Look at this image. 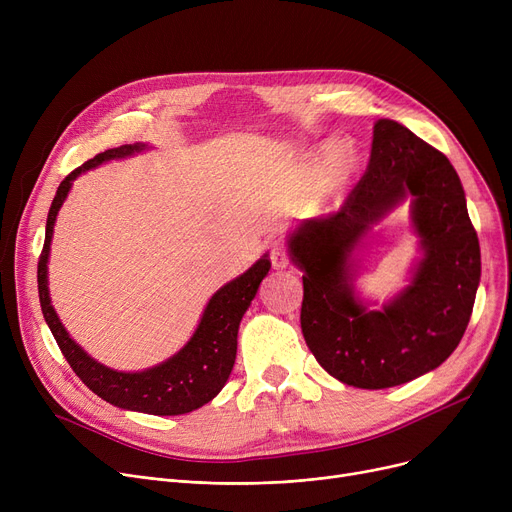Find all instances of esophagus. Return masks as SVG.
I'll use <instances>...</instances> for the list:
<instances>
[{
  "label": "esophagus",
  "mask_w": 512,
  "mask_h": 512,
  "mask_svg": "<svg viewBox=\"0 0 512 512\" xmlns=\"http://www.w3.org/2000/svg\"><path fill=\"white\" fill-rule=\"evenodd\" d=\"M270 259L276 270H282V267L288 265V253H286V245L284 240H274L270 245Z\"/></svg>",
  "instance_id": "1"
}]
</instances>
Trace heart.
Instances as JSON below:
<instances>
[{"label":"heart","instance_id":"obj_1","mask_svg":"<svg viewBox=\"0 0 512 512\" xmlns=\"http://www.w3.org/2000/svg\"><path fill=\"white\" fill-rule=\"evenodd\" d=\"M351 172H353V159H342L330 174V184L334 188H342L348 182V178H351Z\"/></svg>","mask_w":512,"mask_h":512}]
</instances>
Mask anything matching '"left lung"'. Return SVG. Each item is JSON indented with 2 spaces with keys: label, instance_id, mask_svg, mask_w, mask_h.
Returning a JSON list of instances; mask_svg holds the SVG:
<instances>
[{
  "label": "left lung",
  "instance_id": "obj_1",
  "mask_svg": "<svg viewBox=\"0 0 512 512\" xmlns=\"http://www.w3.org/2000/svg\"><path fill=\"white\" fill-rule=\"evenodd\" d=\"M409 194L424 257L412 284L371 312L350 288L352 251ZM288 249L305 272V342L342 384L365 390L407 384L442 365L459 346L481 276L479 240L459 174L444 153L407 126L388 118L375 122L363 178L340 211L294 230Z\"/></svg>",
  "mask_w": 512,
  "mask_h": 512
}]
</instances>
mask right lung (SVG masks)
Listing matches in <instances>:
<instances>
[{
  "label": "right lung",
  "mask_w": 512,
  "mask_h": 512,
  "mask_svg": "<svg viewBox=\"0 0 512 512\" xmlns=\"http://www.w3.org/2000/svg\"><path fill=\"white\" fill-rule=\"evenodd\" d=\"M143 149H147V145L143 143L107 149L85 161L83 166L76 168L62 180L49 207L45 245L37 267L39 301L43 317L53 338H56L62 355L70 363L72 371L83 380V384L99 398L128 411L149 415H184L207 405L228 382L236 359V336L240 319L255 299L261 280L270 272V257L263 255L245 274L224 284L213 294L203 311L195 334L174 357L137 373L116 371L89 357L62 326L56 309L51 305L47 288V259L53 224H56L58 211L66 201L76 176L105 164V161L122 159Z\"/></svg>",
  "instance_id": "right-lung-1"
}]
</instances>
